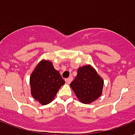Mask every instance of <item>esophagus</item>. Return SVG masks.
<instances>
[{
    "label": "esophagus",
    "mask_w": 135,
    "mask_h": 135,
    "mask_svg": "<svg viewBox=\"0 0 135 135\" xmlns=\"http://www.w3.org/2000/svg\"><path fill=\"white\" fill-rule=\"evenodd\" d=\"M65 82H66L67 84H70V83L72 82V80H73V77H68V78H67V79H65Z\"/></svg>",
    "instance_id": "1"
}]
</instances>
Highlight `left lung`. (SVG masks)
<instances>
[{
	"label": "left lung",
	"mask_w": 135,
	"mask_h": 135,
	"mask_svg": "<svg viewBox=\"0 0 135 135\" xmlns=\"http://www.w3.org/2000/svg\"><path fill=\"white\" fill-rule=\"evenodd\" d=\"M70 86L82 103H90L102 94L103 80L92 67L86 65L77 70V75Z\"/></svg>",
	"instance_id": "8db88e82"
}]
</instances>
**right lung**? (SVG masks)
Returning <instances> with one entry per match:
<instances>
[{
	"instance_id": "1",
	"label": "right lung",
	"mask_w": 135,
	"mask_h": 135,
	"mask_svg": "<svg viewBox=\"0 0 135 135\" xmlns=\"http://www.w3.org/2000/svg\"><path fill=\"white\" fill-rule=\"evenodd\" d=\"M64 84V79L60 73L48 60L41 61L30 77L32 97L42 105L51 103Z\"/></svg>"
}]
</instances>
